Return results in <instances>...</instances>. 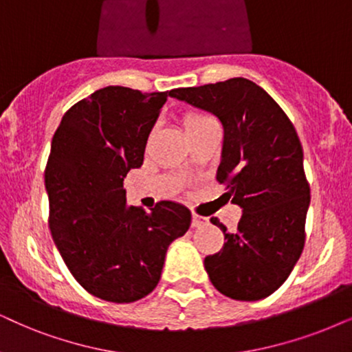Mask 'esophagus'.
I'll return each mask as SVG.
<instances>
[{"mask_svg": "<svg viewBox=\"0 0 352 352\" xmlns=\"http://www.w3.org/2000/svg\"><path fill=\"white\" fill-rule=\"evenodd\" d=\"M209 222H208V219L206 217H203V216H198V214H193V217H191V226H193V228H204V226H208Z\"/></svg>", "mask_w": 352, "mask_h": 352, "instance_id": "1", "label": "esophagus"}]
</instances>
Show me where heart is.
<instances>
[{"label":"heart","instance_id":"heart-1","mask_svg":"<svg viewBox=\"0 0 352 352\" xmlns=\"http://www.w3.org/2000/svg\"><path fill=\"white\" fill-rule=\"evenodd\" d=\"M211 117H206V115H203V113H186L185 115V128H186V131H190V130H193V128H197V126H199V124H204V123H208V122H211Z\"/></svg>","mask_w":352,"mask_h":352}]
</instances>
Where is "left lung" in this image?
<instances>
[{
	"instance_id": "1",
	"label": "left lung",
	"mask_w": 352,
	"mask_h": 352,
	"mask_svg": "<svg viewBox=\"0 0 352 352\" xmlns=\"http://www.w3.org/2000/svg\"><path fill=\"white\" fill-rule=\"evenodd\" d=\"M168 96L219 118L224 143L216 179L243 212L232 234L211 219L226 242L204 258L209 279L230 299H265L286 281L305 243L310 186L294 124L245 78L179 87Z\"/></svg>"
}]
</instances>
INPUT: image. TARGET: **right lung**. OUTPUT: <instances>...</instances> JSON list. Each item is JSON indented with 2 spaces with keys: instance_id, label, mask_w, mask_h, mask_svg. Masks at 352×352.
I'll use <instances>...</instances> for the list:
<instances>
[{
  "instance_id": "add662e5",
  "label": "right lung",
  "mask_w": 352,
  "mask_h": 352,
  "mask_svg": "<svg viewBox=\"0 0 352 352\" xmlns=\"http://www.w3.org/2000/svg\"><path fill=\"white\" fill-rule=\"evenodd\" d=\"M167 92L109 86L63 115L45 168L53 242L74 279L99 299L128 304L154 291L167 248L190 228L184 204L146 212L126 204L123 179L144 161Z\"/></svg>"
}]
</instances>
